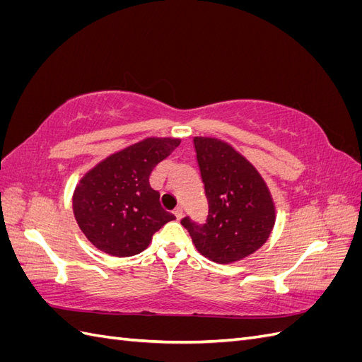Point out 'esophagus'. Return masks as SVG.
<instances>
[{
  "instance_id": "esophagus-1",
  "label": "esophagus",
  "mask_w": 362,
  "mask_h": 362,
  "mask_svg": "<svg viewBox=\"0 0 362 362\" xmlns=\"http://www.w3.org/2000/svg\"><path fill=\"white\" fill-rule=\"evenodd\" d=\"M173 214H175V217H177L178 221H180V218L184 216V210H182V206H177V208H175V210H173Z\"/></svg>"
}]
</instances>
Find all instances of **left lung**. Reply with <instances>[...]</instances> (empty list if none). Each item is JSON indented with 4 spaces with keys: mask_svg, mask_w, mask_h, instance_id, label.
I'll return each mask as SVG.
<instances>
[{
    "mask_svg": "<svg viewBox=\"0 0 362 362\" xmlns=\"http://www.w3.org/2000/svg\"><path fill=\"white\" fill-rule=\"evenodd\" d=\"M208 201L204 223L185 216L181 225L204 257L218 264L238 261L266 243L275 206L257 169L225 141L194 137Z\"/></svg>",
    "mask_w": 362,
    "mask_h": 362,
    "instance_id": "1",
    "label": "left lung"
}]
</instances>
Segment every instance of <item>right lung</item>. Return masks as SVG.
Returning a JSON list of instances; mask_svg holds the SVG:
<instances>
[{
    "instance_id": "right-lung-1",
    "label": "right lung",
    "mask_w": 362,
    "mask_h": 362,
    "mask_svg": "<svg viewBox=\"0 0 362 362\" xmlns=\"http://www.w3.org/2000/svg\"><path fill=\"white\" fill-rule=\"evenodd\" d=\"M180 145V139H146L93 168L74 193V214L84 235L105 254L133 257L175 216L151 189V172Z\"/></svg>"
}]
</instances>
